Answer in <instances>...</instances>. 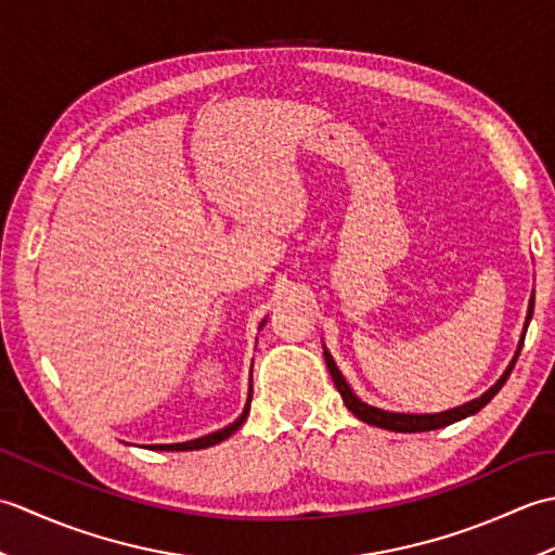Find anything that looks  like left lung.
I'll use <instances>...</instances> for the list:
<instances>
[{
    "instance_id": "8db88e82",
    "label": "left lung",
    "mask_w": 555,
    "mask_h": 555,
    "mask_svg": "<svg viewBox=\"0 0 555 555\" xmlns=\"http://www.w3.org/2000/svg\"><path fill=\"white\" fill-rule=\"evenodd\" d=\"M532 312H534V293L532 298H529V308H527V320H525V328H522V336H520V344H517V350L515 356L511 360L508 367H505V372L501 374V379L493 384L491 388H487L485 393H481L479 398L469 400V403H463L457 408H451V410H443V412H393V410H382V408H374L370 403H364L362 398H358L356 393H352V388L348 386L346 376L340 374V370L336 367V362L332 358V352H328L324 348V360H326V367H328V374H332V379L338 388L340 398H344L346 408L356 415L358 420L367 422V424H374V427H382V429H388V431H405V434H412V431H431V429H441V427H448V424L453 422H460L465 420L469 415H477V412L485 408L489 400L496 396L503 384L508 382V376L515 367L517 362V356H520L522 350V344H525V334H527V326H529V320H532Z\"/></svg>"
}]
</instances>
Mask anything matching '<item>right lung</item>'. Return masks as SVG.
<instances>
[{"label":"right lung","mask_w":555,"mask_h":555,"mask_svg":"<svg viewBox=\"0 0 555 555\" xmlns=\"http://www.w3.org/2000/svg\"><path fill=\"white\" fill-rule=\"evenodd\" d=\"M264 322L259 324V328L264 326ZM250 379H253V370H250ZM250 403H253V382H250V393H247V400H245V408L241 412V417L235 420V422H231L229 427H223L219 431H211L207 436H199V439H193V441H183V443H155V446H152V451H199V448L217 446L223 439H229L231 434H235V431L241 429V424L247 420V412H250Z\"/></svg>","instance_id":"right-lung-1"}]
</instances>
